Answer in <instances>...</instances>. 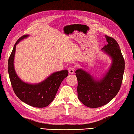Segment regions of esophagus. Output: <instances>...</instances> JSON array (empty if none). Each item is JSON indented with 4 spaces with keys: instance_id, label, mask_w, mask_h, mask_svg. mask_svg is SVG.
<instances>
[{
    "instance_id": "obj_1",
    "label": "esophagus",
    "mask_w": 134,
    "mask_h": 134,
    "mask_svg": "<svg viewBox=\"0 0 134 134\" xmlns=\"http://www.w3.org/2000/svg\"><path fill=\"white\" fill-rule=\"evenodd\" d=\"M74 67H71L69 69V73L71 74H73L74 73Z\"/></svg>"
}]
</instances>
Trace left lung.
Wrapping results in <instances>:
<instances>
[{"label": "left lung", "mask_w": 134, "mask_h": 134, "mask_svg": "<svg viewBox=\"0 0 134 134\" xmlns=\"http://www.w3.org/2000/svg\"><path fill=\"white\" fill-rule=\"evenodd\" d=\"M108 44L102 48L112 63L108 72L100 79H96L82 69H78V97L82 104L89 108H98L106 105L117 95L120 89L125 63L120 48L115 40L105 36Z\"/></svg>", "instance_id": "left-lung-1"}]
</instances>
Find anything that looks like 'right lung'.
<instances>
[{
  "mask_svg": "<svg viewBox=\"0 0 134 134\" xmlns=\"http://www.w3.org/2000/svg\"><path fill=\"white\" fill-rule=\"evenodd\" d=\"M29 35L20 37L13 48L8 62V71L13 89L21 100L30 106L44 108L49 105L55 97L56 93L63 80L68 76L69 71L64 70L55 72L44 81L37 84L24 82L17 75L14 66L16 45Z\"/></svg>",
  "mask_w": 134,
  "mask_h": 134,
  "instance_id": "add662e5",
  "label": "right lung"
}]
</instances>
